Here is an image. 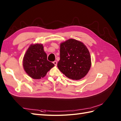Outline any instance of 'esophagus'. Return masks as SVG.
Wrapping results in <instances>:
<instances>
[{"mask_svg":"<svg viewBox=\"0 0 121 121\" xmlns=\"http://www.w3.org/2000/svg\"><path fill=\"white\" fill-rule=\"evenodd\" d=\"M53 63L54 65H57V62H56V61H53Z\"/></svg>","mask_w":121,"mask_h":121,"instance_id":"obj_1","label":"esophagus"}]
</instances>
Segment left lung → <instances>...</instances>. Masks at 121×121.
Listing matches in <instances>:
<instances>
[{
    "label": "left lung",
    "mask_w": 121,
    "mask_h": 121,
    "mask_svg": "<svg viewBox=\"0 0 121 121\" xmlns=\"http://www.w3.org/2000/svg\"><path fill=\"white\" fill-rule=\"evenodd\" d=\"M58 68L67 78L78 80L85 76L91 66L88 49L83 43L70 39L60 44Z\"/></svg>",
    "instance_id": "1"
}]
</instances>
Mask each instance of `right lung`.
<instances>
[{"label": "right lung", "instance_id": "add662e5", "mask_svg": "<svg viewBox=\"0 0 121 121\" xmlns=\"http://www.w3.org/2000/svg\"><path fill=\"white\" fill-rule=\"evenodd\" d=\"M24 70L34 79L44 77L54 66V64L47 60V56L42 44L31 45L25 53L23 61Z\"/></svg>", "mask_w": 121, "mask_h": 121}]
</instances>
